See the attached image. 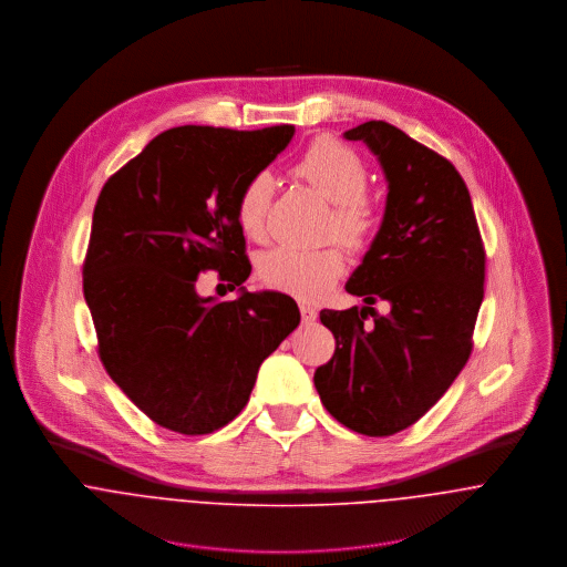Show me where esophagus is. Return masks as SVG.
Instances as JSON below:
<instances>
[{
  "label": "esophagus",
  "mask_w": 567,
  "mask_h": 567,
  "mask_svg": "<svg viewBox=\"0 0 567 567\" xmlns=\"http://www.w3.org/2000/svg\"><path fill=\"white\" fill-rule=\"evenodd\" d=\"M299 310H301V319L306 321V323H312V321H317V308L315 306H310V303H299Z\"/></svg>",
  "instance_id": "34e87169"
}]
</instances>
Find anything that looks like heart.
<instances>
[{
  "instance_id": "b5f03b06",
  "label": "heart",
  "mask_w": 567,
  "mask_h": 567,
  "mask_svg": "<svg viewBox=\"0 0 567 567\" xmlns=\"http://www.w3.org/2000/svg\"><path fill=\"white\" fill-rule=\"evenodd\" d=\"M295 174L329 203L327 234L353 248L371 240L380 223V212L364 194L367 165L349 146L331 137L312 142L295 165ZM270 194L272 178L268 172H259L238 196L236 218L250 240L266 238ZM344 268V252L336 244L321 248L277 246L259 259L257 272L270 288L301 299H315L342 277Z\"/></svg>"
}]
</instances>
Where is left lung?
I'll return each instance as SVG.
<instances>
[{"mask_svg":"<svg viewBox=\"0 0 567 567\" xmlns=\"http://www.w3.org/2000/svg\"><path fill=\"white\" fill-rule=\"evenodd\" d=\"M342 137L378 157L389 194L380 231L344 286L364 306L321 312L336 351L315 386L349 430L391 436L436 404L467 364L485 297V248L452 163L378 120ZM378 298L392 306L384 318L370 308Z\"/></svg>","mask_w":567,"mask_h":567,"instance_id":"8db88e82","label":"left lung"}]
</instances>
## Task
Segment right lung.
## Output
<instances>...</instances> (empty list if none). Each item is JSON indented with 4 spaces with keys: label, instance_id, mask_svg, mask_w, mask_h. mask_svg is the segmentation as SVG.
I'll return each instance as SVG.
<instances>
[{
    "label": "right lung",
    "instance_id": "add662e5",
    "mask_svg": "<svg viewBox=\"0 0 567 567\" xmlns=\"http://www.w3.org/2000/svg\"><path fill=\"white\" fill-rule=\"evenodd\" d=\"M295 126L231 131L176 126L102 187L82 268L100 360L155 423L209 434L240 414L261 362L299 324L292 297L248 292L250 264L236 203L286 151ZM218 269L234 302L200 298Z\"/></svg>",
    "mask_w": 567,
    "mask_h": 567
}]
</instances>
